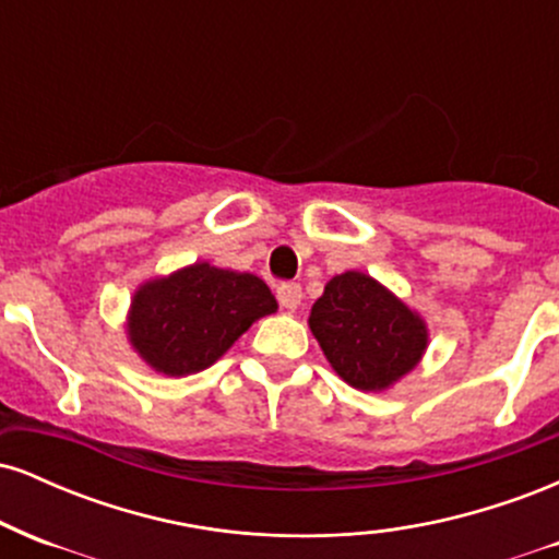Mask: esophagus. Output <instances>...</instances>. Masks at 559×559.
<instances>
[{"label":"esophagus","instance_id":"1","mask_svg":"<svg viewBox=\"0 0 559 559\" xmlns=\"http://www.w3.org/2000/svg\"><path fill=\"white\" fill-rule=\"evenodd\" d=\"M275 297H278L284 310H297L301 305V286L299 284H281L275 288Z\"/></svg>","mask_w":559,"mask_h":559}]
</instances>
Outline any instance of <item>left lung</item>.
<instances>
[{"instance_id": "8db88e82", "label": "left lung", "mask_w": 559, "mask_h": 559, "mask_svg": "<svg viewBox=\"0 0 559 559\" xmlns=\"http://www.w3.org/2000/svg\"><path fill=\"white\" fill-rule=\"evenodd\" d=\"M310 331L349 386L383 391L420 362L426 320L370 275L346 271L312 305Z\"/></svg>"}]
</instances>
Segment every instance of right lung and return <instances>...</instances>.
I'll list each match as a JSON object with an SVG mask.
<instances>
[{"label": "right lung", "mask_w": 559, "mask_h": 559, "mask_svg": "<svg viewBox=\"0 0 559 559\" xmlns=\"http://www.w3.org/2000/svg\"><path fill=\"white\" fill-rule=\"evenodd\" d=\"M278 301L252 273L194 262L136 288L128 310V342L163 376H191L210 368L254 320Z\"/></svg>", "instance_id": "add662e5"}]
</instances>
